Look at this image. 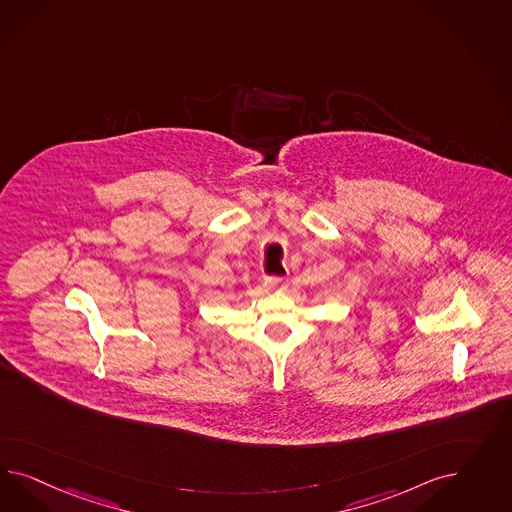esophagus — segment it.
I'll use <instances>...</instances> for the list:
<instances>
[{"mask_svg": "<svg viewBox=\"0 0 512 512\" xmlns=\"http://www.w3.org/2000/svg\"><path fill=\"white\" fill-rule=\"evenodd\" d=\"M264 285L272 291H283L287 287V279L279 278V276H270V278L264 279Z\"/></svg>", "mask_w": 512, "mask_h": 512, "instance_id": "obj_1", "label": "esophagus"}]
</instances>
